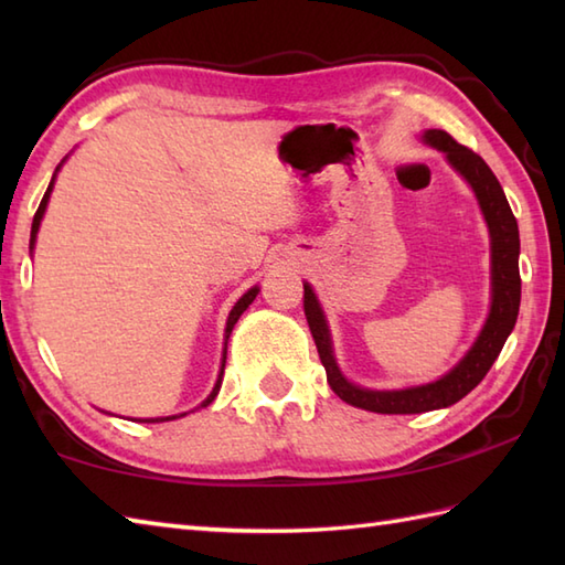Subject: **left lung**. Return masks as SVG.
Instances as JSON below:
<instances>
[{"label":"left lung","mask_w":565,"mask_h":565,"mask_svg":"<svg viewBox=\"0 0 565 565\" xmlns=\"http://www.w3.org/2000/svg\"><path fill=\"white\" fill-rule=\"evenodd\" d=\"M423 140L429 148L444 152L447 162L466 179L468 186L473 189L490 233V313L486 318V326L478 332L476 342L471 344V350L463 354L461 362L437 381L423 383V386L398 391H374L356 386V383L344 379L338 366V359H334L332 352L328 318L322 313V306L318 301L313 286L308 281L303 284V310L308 318V328L313 332L330 388L338 393L344 403L381 415H415L459 403L463 395L471 393L478 383L483 381L490 366H493L520 313V231L498 177L490 172V167L483 162L481 154L459 146V142L449 134H444V130H425Z\"/></svg>","instance_id":"obj_1"}]
</instances>
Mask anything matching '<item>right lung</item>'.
Instances as JSON below:
<instances>
[{
	"mask_svg": "<svg viewBox=\"0 0 565 565\" xmlns=\"http://www.w3.org/2000/svg\"><path fill=\"white\" fill-rule=\"evenodd\" d=\"M65 160H67V158H65ZM65 160H63V162H65ZM63 162H60V164L55 167V174H53V179H51V184H47V189H45V194H43L41 206H39V211H35V215H33V225H31V249L35 247V235H39V227H41V221H43V215H45L47 201H51L53 186H55V177H57V172H60V167H63ZM257 294H259V286H252V289H249L247 294H243V298H239V301L233 306L231 316H227V322H225V347H223V359H221V374H218V381H215L213 391L209 393V398L203 401L199 407H206V405H211V403L215 401V395H218V391H221V381H223V369H225L227 338H231V332H233V328H235V322H237V320H239V316H243L245 310L249 308V303L255 301ZM184 415H186V413H182V415H172V417H148V419H140V423H167V419H177V417H184Z\"/></svg>",
	"mask_w": 565,
	"mask_h": 565,
	"instance_id": "obj_1",
	"label": "right lung"
}]
</instances>
